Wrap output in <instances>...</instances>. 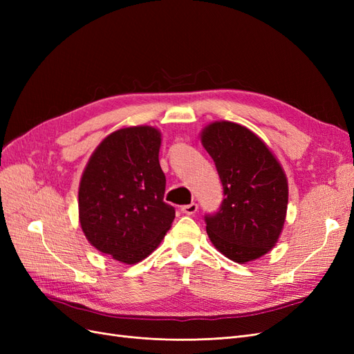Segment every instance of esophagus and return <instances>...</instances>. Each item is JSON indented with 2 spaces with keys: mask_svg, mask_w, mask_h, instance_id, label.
<instances>
[{
  "mask_svg": "<svg viewBox=\"0 0 354 354\" xmlns=\"http://www.w3.org/2000/svg\"><path fill=\"white\" fill-rule=\"evenodd\" d=\"M198 211V205L195 202L189 203V205H183L181 207V212L186 214V216H194V214Z\"/></svg>",
  "mask_w": 354,
  "mask_h": 354,
  "instance_id": "34e87169",
  "label": "esophagus"
}]
</instances>
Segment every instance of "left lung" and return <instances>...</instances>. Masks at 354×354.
<instances>
[{
    "instance_id": "8db88e82",
    "label": "left lung",
    "mask_w": 354,
    "mask_h": 354,
    "mask_svg": "<svg viewBox=\"0 0 354 354\" xmlns=\"http://www.w3.org/2000/svg\"><path fill=\"white\" fill-rule=\"evenodd\" d=\"M201 142L223 185L220 209L205 216L217 251L245 264L269 252L279 239L288 208V180L261 138L230 121L208 124Z\"/></svg>"
}]
</instances>
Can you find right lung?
I'll return each mask as SVG.
<instances>
[{
	"label": "right lung",
	"mask_w": 354,
	"mask_h": 354,
	"mask_svg": "<svg viewBox=\"0 0 354 354\" xmlns=\"http://www.w3.org/2000/svg\"><path fill=\"white\" fill-rule=\"evenodd\" d=\"M162 136L149 125L120 128L95 147L78 190L81 229L103 254L136 264L153 252L176 217L164 202Z\"/></svg>",
	"instance_id": "add662e5"
}]
</instances>
